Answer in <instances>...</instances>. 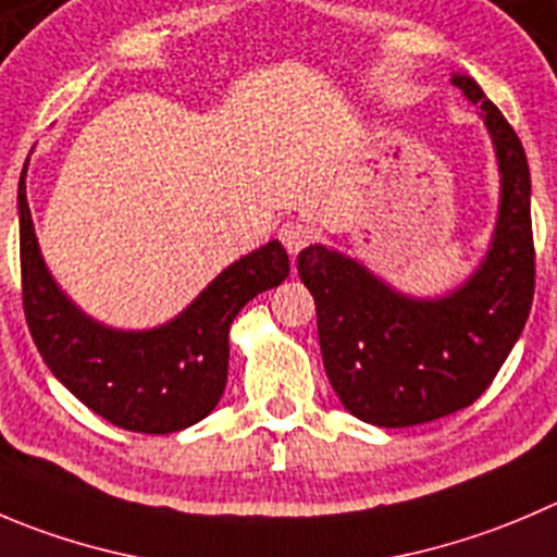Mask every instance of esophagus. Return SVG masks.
I'll list each match as a JSON object with an SVG mask.
<instances>
[{"mask_svg": "<svg viewBox=\"0 0 557 557\" xmlns=\"http://www.w3.org/2000/svg\"><path fill=\"white\" fill-rule=\"evenodd\" d=\"M278 240L284 243V248H287L293 257H298V253L314 240V232H311V226L304 224V221H287V224L278 230Z\"/></svg>", "mask_w": 557, "mask_h": 557, "instance_id": "34e87169", "label": "esophagus"}]
</instances>
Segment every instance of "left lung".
Segmentation results:
<instances>
[{"label": "left lung", "mask_w": 557, "mask_h": 557, "mask_svg": "<svg viewBox=\"0 0 557 557\" xmlns=\"http://www.w3.org/2000/svg\"><path fill=\"white\" fill-rule=\"evenodd\" d=\"M451 84L481 106L500 174L495 230L473 273L423 298L322 243L298 253L327 380L342 405L374 426H416L473 405L531 314L536 270L525 150L473 76L451 73Z\"/></svg>", "instance_id": "1"}]
</instances>
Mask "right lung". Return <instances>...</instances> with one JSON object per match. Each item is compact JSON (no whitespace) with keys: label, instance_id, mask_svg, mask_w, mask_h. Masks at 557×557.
I'll return each instance as SVG.
<instances>
[{"label":"right lung","instance_id":"right-lung-1","mask_svg":"<svg viewBox=\"0 0 557 557\" xmlns=\"http://www.w3.org/2000/svg\"><path fill=\"white\" fill-rule=\"evenodd\" d=\"M18 230L24 311L46 367L89 410L128 432L172 434L208 418L224 394L237 311L289 275L287 251L270 240L221 270L172 320L125 331L78 309L51 275L26 202V166Z\"/></svg>","mask_w":557,"mask_h":557}]
</instances>
